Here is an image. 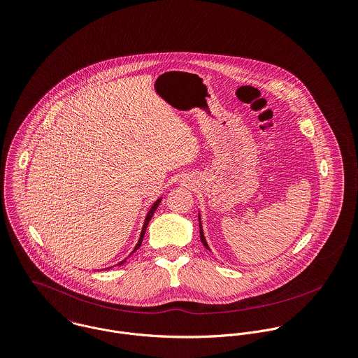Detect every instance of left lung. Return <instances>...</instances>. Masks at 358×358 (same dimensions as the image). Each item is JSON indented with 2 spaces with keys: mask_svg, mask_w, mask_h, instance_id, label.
Returning <instances> with one entry per match:
<instances>
[{
  "mask_svg": "<svg viewBox=\"0 0 358 358\" xmlns=\"http://www.w3.org/2000/svg\"><path fill=\"white\" fill-rule=\"evenodd\" d=\"M198 220H199V229H201V241H202V243H203V246L208 249V250H210V248H209V245H208V242H206V239H205V234H203V228H202V221H201V213L198 215Z\"/></svg>",
  "mask_w": 358,
  "mask_h": 358,
  "instance_id": "obj_1",
  "label": "left lung"
}]
</instances>
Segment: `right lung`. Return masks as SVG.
<instances>
[{
    "mask_svg": "<svg viewBox=\"0 0 358 358\" xmlns=\"http://www.w3.org/2000/svg\"><path fill=\"white\" fill-rule=\"evenodd\" d=\"M162 202V196L157 199V201H155L153 202V205L150 206V209H149V212L146 213L145 215V221H143V229H141V234H140V239H138V242H137V245H136V248L133 249V252L130 253V256L133 255V253H136L138 249H140V246H141V243H143V235H145V231H146V227H148V224H149V221H150V218L153 217V213L156 212V209H157V206H159V203ZM126 260L127 259H124V260H122L120 263H117V266H122L123 263H126Z\"/></svg>",
    "mask_w": 358,
    "mask_h": 358,
    "instance_id": "1",
    "label": "right lung"
}]
</instances>
